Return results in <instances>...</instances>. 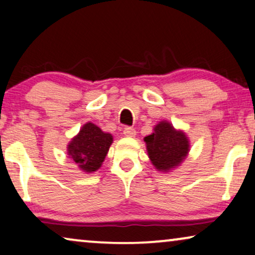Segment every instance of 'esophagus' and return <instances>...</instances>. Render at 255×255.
<instances>
[{"label": "esophagus", "instance_id": "1", "mask_svg": "<svg viewBox=\"0 0 255 255\" xmlns=\"http://www.w3.org/2000/svg\"><path fill=\"white\" fill-rule=\"evenodd\" d=\"M124 135L127 137H135L136 130L132 127H126L124 129Z\"/></svg>", "mask_w": 255, "mask_h": 255}]
</instances>
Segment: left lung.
I'll list each match as a JSON object with an SVG mask.
<instances>
[{
    "mask_svg": "<svg viewBox=\"0 0 255 255\" xmlns=\"http://www.w3.org/2000/svg\"><path fill=\"white\" fill-rule=\"evenodd\" d=\"M147 155L159 172H169L176 168L187 158L190 143L182 130H176L168 121L155 125L153 132L144 137Z\"/></svg>",
    "mask_w": 255,
    "mask_h": 255,
    "instance_id": "left-lung-1",
    "label": "left lung"
}]
</instances>
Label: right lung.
I'll return each instance as SVG.
<instances>
[{"label":"right lung","instance_id":"add662e5","mask_svg":"<svg viewBox=\"0 0 255 255\" xmlns=\"http://www.w3.org/2000/svg\"><path fill=\"white\" fill-rule=\"evenodd\" d=\"M113 137L96 125L87 123L67 145V154L86 173L100 168L108 154Z\"/></svg>","mask_w":255,"mask_h":255}]
</instances>
